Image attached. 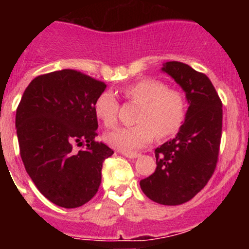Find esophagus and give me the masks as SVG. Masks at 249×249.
<instances>
[{
  "label": "esophagus",
  "mask_w": 249,
  "mask_h": 249,
  "mask_svg": "<svg viewBox=\"0 0 249 249\" xmlns=\"http://www.w3.org/2000/svg\"><path fill=\"white\" fill-rule=\"evenodd\" d=\"M122 154L124 157L130 158V159H136V158L140 157V153H131V152H122Z\"/></svg>",
  "instance_id": "obj_1"
}]
</instances>
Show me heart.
<instances>
[{"label": "heart", "instance_id": "obj_1", "mask_svg": "<svg viewBox=\"0 0 249 249\" xmlns=\"http://www.w3.org/2000/svg\"><path fill=\"white\" fill-rule=\"evenodd\" d=\"M125 99L140 104L136 122L129 127H119L105 136L107 143L124 152L140 149L157 135L164 139L179 130L185 119L187 105L180 91L167 88L155 78H143L122 89ZM119 102L110 91H104L94 102V113L106 127L117 124Z\"/></svg>", "mask_w": 249, "mask_h": 249}]
</instances>
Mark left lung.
<instances>
[{
	"mask_svg": "<svg viewBox=\"0 0 249 249\" xmlns=\"http://www.w3.org/2000/svg\"><path fill=\"white\" fill-rule=\"evenodd\" d=\"M161 70L184 90L189 107L177 136L155 149L157 169L140 185L154 202L176 206L192 200L214 172L223 105L210 78L189 65L169 61Z\"/></svg>",
	"mask_w": 249,
	"mask_h": 249,
	"instance_id": "8db88e82",
	"label": "left lung"
}]
</instances>
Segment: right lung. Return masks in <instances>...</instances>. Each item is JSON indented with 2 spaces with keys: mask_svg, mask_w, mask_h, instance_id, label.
<instances>
[{
  "mask_svg": "<svg viewBox=\"0 0 249 249\" xmlns=\"http://www.w3.org/2000/svg\"><path fill=\"white\" fill-rule=\"evenodd\" d=\"M106 89L76 70L36 77L17 108L20 155L37 189L49 201L76 208L95 196L105 159L113 150L96 142L94 102ZM73 145L84 146L74 151Z\"/></svg>",
  "mask_w": 249,
  "mask_h": 249,
  "instance_id": "add662e5",
  "label": "right lung"
}]
</instances>
